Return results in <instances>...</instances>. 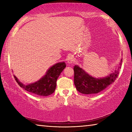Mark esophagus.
Instances as JSON below:
<instances>
[{
  "instance_id": "34e87169",
  "label": "esophagus",
  "mask_w": 132,
  "mask_h": 132,
  "mask_svg": "<svg viewBox=\"0 0 132 132\" xmlns=\"http://www.w3.org/2000/svg\"><path fill=\"white\" fill-rule=\"evenodd\" d=\"M74 61H75L74 57H73L72 55L69 56L68 57V63H70V64L72 63H73V62H74Z\"/></svg>"
}]
</instances>
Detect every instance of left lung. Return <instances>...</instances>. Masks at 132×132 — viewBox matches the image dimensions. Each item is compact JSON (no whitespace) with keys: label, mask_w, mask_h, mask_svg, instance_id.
<instances>
[{"label":"left lung","mask_w":132,"mask_h":132,"mask_svg":"<svg viewBox=\"0 0 132 132\" xmlns=\"http://www.w3.org/2000/svg\"><path fill=\"white\" fill-rule=\"evenodd\" d=\"M121 60L119 67L114 73L108 76L101 79H96L88 75L86 71L82 70L79 66H74V82L77 90L79 92L84 94H97L108 87L109 85L112 84L118 76L122 64Z\"/></svg>","instance_id":"1"}]
</instances>
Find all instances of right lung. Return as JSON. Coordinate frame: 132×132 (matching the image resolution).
Masks as SVG:
<instances>
[{"label": "right lung", "instance_id": "add662e5", "mask_svg": "<svg viewBox=\"0 0 132 132\" xmlns=\"http://www.w3.org/2000/svg\"><path fill=\"white\" fill-rule=\"evenodd\" d=\"M66 66L64 62L55 64L49 69L46 74L39 81L27 86L20 82L15 76L14 77L18 84L25 90L35 95L48 96L55 91L57 78Z\"/></svg>", "mask_w": 132, "mask_h": 132}]
</instances>
